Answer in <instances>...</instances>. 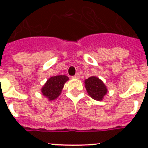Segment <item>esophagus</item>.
I'll return each instance as SVG.
<instances>
[{"label": "esophagus", "mask_w": 148, "mask_h": 148, "mask_svg": "<svg viewBox=\"0 0 148 148\" xmlns=\"http://www.w3.org/2000/svg\"><path fill=\"white\" fill-rule=\"evenodd\" d=\"M72 78H74V79H79L80 78V75H79V74H76L74 76L72 77Z\"/></svg>", "instance_id": "34e87169"}]
</instances>
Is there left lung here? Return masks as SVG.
<instances>
[{"instance_id": "obj_1", "label": "left lung", "mask_w": 148, "mask_h": 148, "mask_svg": "<svg viewBox=\"0 0 148 148\" xmlns=\"http://www.w3.org/2000/svg\"><path fill=\"white\" fill-rule=\"evenodd\" d=\"M87 92L91 98L102 101L107 95L108 88L103 82L96 76H91L84 81Z\"/></svg>"}]
</instances>
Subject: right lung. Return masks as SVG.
Returning <instances> with one entry per match:
<instances>
[{"instance_id":"1","label":"right lung","mask_w":148,"mask_h":148,"mask_svg":"<svg viewBox=\"0 0 148 148\" xmlns=\"http://www.w3.org/2000/svg\"><path fill=\"white\" fill-rule=\"evenodd\" d=\"M69 80L66 75H57L50 77L41 88V93L48 101H53L60 95L64 84Z\"/></svg>"}]
</instances>
